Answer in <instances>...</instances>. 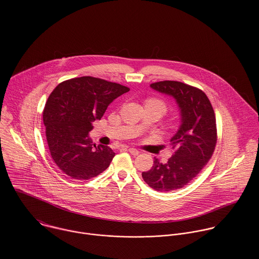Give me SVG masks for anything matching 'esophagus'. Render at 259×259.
I'll return each mask as SVG.
<instances>
[{
    "label": "esophagus",
    "instance_id": "1",
    "mask_svg": "<svg viewBox=\"0 0 259 259\" xmlns=\"http://www.w3.org/2000/svg\"><path fill=\"white\" fill-rule=\"evenodd\" d=\"M128 151H129L131 154H133V155H138V154L140 153V151H139L138 149H136V148H128Z\"/></svg>",
    "mask_w": 259,
    "mask_h": 259
}]
</instances>
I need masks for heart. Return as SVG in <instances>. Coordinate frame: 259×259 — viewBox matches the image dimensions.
Listing matches in <instances>:
<instances>
[{"mask_svg":"<svg viewBox=\"0 0 259 259\" xmlns=\"http://www.w3.org/2000/svg\"><path fill=\"white\" fill-rule=\"evenodd\" d=\"M146 104H152V105H156V106L160 107L161 109H162V111H163V112H165V111H166V105H165V103H164V102H162L161 100H158V99H148V100H147Z\"/></svg>","mask_w":259,"mask_h":259,"instance_id":"heart-1","label":"heart"}]
</instances>
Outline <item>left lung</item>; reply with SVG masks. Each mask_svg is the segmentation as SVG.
Returning <instances> with one entry per match:
<instances>
[{"label":"left lung","mask_w":259,"mask_h":259,"mask_svg":"<svg viewBox=\"0 0 259 259\" xmlns=\"http://www.w3.org/2000/svg\"><path fill=\"white\" fill-rule=\"evenodd\" d=\"M150 87L176 99L182 115L180 129L171 139L175 153L165 164L154 158L151 169L142 172L151 188L169 192L183 188L209 162L218 141L215 115L209 98L197 87L174 80Z\"/></svg>","instance_id":"obj_1"}]
</instances>
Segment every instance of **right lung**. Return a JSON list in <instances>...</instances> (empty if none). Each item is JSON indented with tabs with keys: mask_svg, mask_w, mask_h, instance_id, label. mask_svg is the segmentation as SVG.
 Masks as SVG:
<instances>
[{
	"mask_svg": "<svg viewBox=\"0 0 259 259\" xmlns=\"http://www.w3.org/2000/svg\"><path fill=\"white\" fill-rule=\"evenodd\" d=\"M130 89L93 76L59 83L48 99L42 119L51 158L74 180H89L104 172L115 153L110 147L92 144L88 133L109 105Z\"/></svg>",
	"mask_w": 259,
	"mask_h": 259,
	"instance_id": "obj_1",
	"label": "right lung"
}]
</instances>
